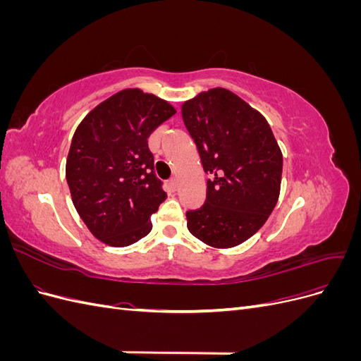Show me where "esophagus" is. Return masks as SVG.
I'll return each instance as SVG.
<instances>
[{"label":"esophagus","instance_id":"esophagus-1","mask_svg":"<svg viewBox=\"0 0 361 361\" xmlns=\"http://www.w3.org/2000/svg\"><path fill=\"white\" fill-rule=\"evenodd\" d=\"M170 188L173 190V191H176L178 190V179L176 178H173V179H170Z\"/></svg>","mask_w":361,"mask_h":361}]
</instances>
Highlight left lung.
<instances>
[{"label":"left lung","instance_id":"8db88e82","mask_svg":"<svg viewBox=\"0 0 361 361\" xmlns=\"http://www.w3.org/2000/svg\"><path fill=\"white\" fill-rule=\"evenodd\" d=\"M207 180L206 202L187 212L191 235L214 248L247 241L274 209L283 155L267 122L233 92L215 87L182 104Z\"/></svg>","mask_w":361,"mask_h":361}]
</instances>
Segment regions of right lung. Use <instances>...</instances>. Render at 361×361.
Returning a JSON list of instances; mask_svg holds the SVG:
<instances>
[{"label": "right lung", "instance_id": "right-lung-1", "mask_svg": "<svg viewBox=\"0 0 361 361\" xmlns=\"http://www.w3.org/2000/svg\"><path fill=\"white\" fill-rule=\"evenodd\" d=\"M176 110L161 97L125 89L76 128L66 161L72 202L94 238L128 247L152 231L150 216L167 199L154 171L147 138Z\"/></svg>", "mask_w": 361, "mask_h": 361}]
</instances>
